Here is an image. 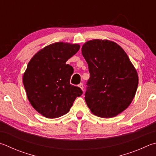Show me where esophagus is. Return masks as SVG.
Listing matches in <instances>:
<instances>
[{
    "label": "esophagus",
    "mask_w": 156,
    "mask_h": 156,
    "mask_svg": "<svg viewBox=\"0 0 156 156\" xmlns=\"http://www.w3.org/2000/svg\"><path fill=\"white\" fill-rule=\"evenodd\" d=\"M78 87H80L82 90H84V84H83V83H80V84L78 85Z\"/></svg>",
    "instance_id": "34e87169"
}]
</instances>
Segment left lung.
I'll use <instances>...</instances> for the list:
<instances>
[{
	"instance_id": "left-lung-1",
	"label": "left lung",
	"mask_w": 156,
	"mask_h": 156,
	"mask_svg": "<svg viewBox=\"0 0 156 156\" xmlns=\"http://www.w3.org/2000/svg\"><path fill=\"white\" fill-rule=\"evenodd\" d=\"M89 67L84 99L93 114L103 118L117 116L131 104L138 77L121 47L115 42L93 39L82 48Z\"/></svg>"
}]
</instances>
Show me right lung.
<instances>
[{
    "label": "right lung",
    "instance_id": "obj_1",
    "mask_svg": "<svg viewBox=\"0 0 156 156\" xmlns=\"http://www.w3.org/2000/svg\"><path fill=\"white\" fill-rule=\"evenodd\" d=\"M80 49L78 44L57 42L45 47L30 59L23 76L28 99L37 111L50 119L69 112L80 88L70 84L73 67L66 61Z\"/></svg>",
    "mask_w": 156,
    "mask_h": 156
}]
</instances>
